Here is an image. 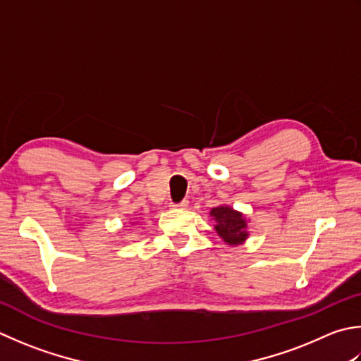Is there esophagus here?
<instances>
[{
  "label": "esophagus",
  "instance_id": "esophagus-1",
  "mask_svg": "<svg viewBox=\"0 0 361 361\" xmlns=\"http://www.w3.org/2000/svg\"><path fill=\"white\" fill-rule=\"evenodd\" d=\"M188 204H189L188 200H181L180 203H172L171 207L172 208H178V209H185V208H188Z\"/></svg>",
  "mask_w": 361,
  "mask_h": 361
}]
</instances>
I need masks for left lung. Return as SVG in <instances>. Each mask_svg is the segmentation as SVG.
<instances>
[{
	"label": "left lung",
	"mask_w": 361,
	"mask_h": 361,
	"mask_svg": "<svg viewBox=\"0 0 361 361\" xmlns=\"http://www.w3.org/2000/svg\"><path fill=\"white\" fill-rule=\"evenodd\" d=\"M209 216L216 221L214 228L217 235L228 245L244 244L245 239L249 238L247 221L244 214L239 213V211L227 207V204H221V207L211 209Z\"/></svg>",
	"instance_id": "1"
}]
</instances>
